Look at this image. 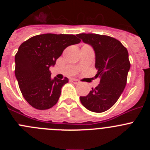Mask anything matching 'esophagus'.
I'll list each match as a JSON object with an SVG mask.
<instances>
[{
  "label": "esophagus",
  "instance_id": "obj_1",
  "mask_svg": "<svg viewBox=\"0 0 150 150\" xmlns=\"http://www.w3.org/2000/svg\"><path fill=\"white\" fill-rule=\"evenodd\" d=\"M71 81L72 82V83H74V84H78V83H79V81L76 79H71Z\"/></svg>",
  "mask_w": 150,
  "mask_h": 150
}]
</instances>
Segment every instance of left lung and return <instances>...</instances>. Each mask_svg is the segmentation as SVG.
<instances>
[{
	"label": "left lung",
	"instance_id": "left-lung-1",
	"mask_svg": "<svg viewBox=\"0 0 150 150\" xmlns=\"http://www.w3.org/2000/svg\"><path fill=\"white\" fill-rule=\"evenodd\" d=\"M79 40L90 45L95 53L98 86L88 95L80 97L82 104L91 112H102L114 105L126 86L130 70L128 52L120 41L109 36L97 34H79Z\"/></svg>",
	"mask_w": 150,
	"mask_h": 150
}]
</instances>
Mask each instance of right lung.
<instances>
[{"instance_id": "obj_1", "label": "right lung", "mask_w": 150, "mask_h": 150, "mask_svg": "<svg viewBox=\"0 0 150 150\" xmlns=\"http://www.w3.org/2000/svg\"><path fill=\"white\" fill-rule=\"evenodd\" d=\"M79 42L74 34H44L20 45L15 56V75L22 95L30 106L47 110L56 104L68 79H52L50 67L55 65L64 50Z\"/></svg>"}]
</instances>
